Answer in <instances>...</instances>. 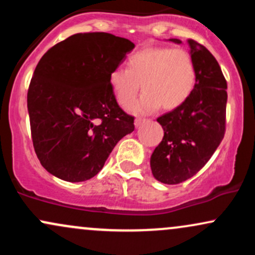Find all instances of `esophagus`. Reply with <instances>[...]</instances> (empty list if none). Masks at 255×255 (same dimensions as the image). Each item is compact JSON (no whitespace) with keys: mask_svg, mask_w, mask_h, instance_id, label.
<instances>
[{"mask_svg":"<svg viewBox=\"0 0 255 255\" xmlns=\"http://www.w3.org/2000/svg\"><path fill=\"white\" fill-rule=\"evenodd\" d=\"M146 122H150V120H145V119H135V121H134V126H135V128H139L140 126L146 124Z\"/></svg>","mask_w":255,"mask_h":255,"instance_id":"esophagus-1","label":"esophagus"}]
</instances>
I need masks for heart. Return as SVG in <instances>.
<instances>
[{
	"label": "heart",
	"mask_w": 255,
	"mask_h": 255,
	"mask_svg": "<svg viewBox=\"0 0 255 255\" xmlns=\"http://www.w3.org/2000/svg\"><path fill=\"white\" fill-rule=\"evenodd\" d=\"M197 69L192 55L184 49L147 46L127 58V69H113L109 84L118 103L129 108L137 93L144 91L141 101L134 107L135 113H151L162 105L172 110L181 107L193 92Z\"/></svg>",
	"instance_id": "obj_1"
}]
</instances>
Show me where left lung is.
<instances>
[{
  "label": "left lung",
  "mask_w": 255,
  "mask_h": 255,
  "mask_svg": "<svg viewBox=\"0 0 255 255\" xmlns=\"http://www.w3.org/2000/svg\"><path fill=\"white\" fill-rule=\"evenodd\" d=\"M188 45L197 69L194 90L181 107L157 119L164 136L150 159L154 178L165 184L194 176L217 150L225 131L228 95L221 67L204 45L192 39Z\"/></svg>",
  "instance_id": "left-lung-1"
}]
</instances>
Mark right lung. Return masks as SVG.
Returning <instances> with one entry per match:
<instances>
[{
    "mask_svg": "<svg viewBox=\"0 0 255 255\" xmlns=\"http://www.w3.org/2000/svg\"><path fill=\"white\" fill-rule=\"evenodd\" d=\"M105 32L73 34L44 54L27 92L32 141L40 164L63 181L101 171L115 145L134 130L109 75L134 49Z\"/></svg>",
    "mask_w": 255,
    "mask_h": 255,
    "instance_id": "add662e5",
    "label": "right lung"
}]
</instances>
